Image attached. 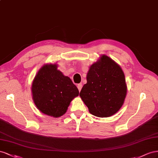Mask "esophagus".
Wrapping results in <instances>:
<instances>
[{"label":"esophagus","mask_w":158,"mask_h":158,"mask_svg":"<svg viewBox=\"0 0 158 158\" xmlns=\"http://www.w3.org/2000/svg\"><path fill=\"white\" fill-rule=\"evenodd\" d=\"M82 87H83V85L81 83H79L77 85V88H78L79 91H81V89H82Z\"/></svg>","instance_id":"34e87169"}]
</instances>
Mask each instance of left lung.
<instances>
[{"label":"left lung","instance_id":"1","mask_svg":"<svg viewBox=\"0 0 158 158\" xmlns=\"http://www.w3.org/2000/svg\"><path fill=\"white\" fill-rule=\"evenodd\" d=\"M87 81L79 95L93 115L109 117L120 110L127 89L124 74L118 64L102 56L90 67Z\"/></svg>","mask_w":158,"mask_h":158}]
</instances>
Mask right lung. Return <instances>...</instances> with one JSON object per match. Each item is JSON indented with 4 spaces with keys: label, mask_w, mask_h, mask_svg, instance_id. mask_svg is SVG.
<instances>
[{
    "label": "right lung",
    "mask_w": 158,
    "mask_h": 158,
    "mask_svg": "<svg viewBox=\"0 0 158 158\" xmlns=\"http://www.w3.org/2000/svg\"><path fill=\"white\" fill-rule=\"evenodd\" d=\"M33 100L38 109L53 117L64 114L79 90L68 77L57 69L56 64L45 65L35 77L31 86Z\"/></svg>",
    "instance_id": "add662e5"
}]
</instances>
